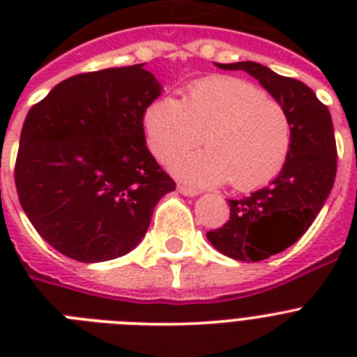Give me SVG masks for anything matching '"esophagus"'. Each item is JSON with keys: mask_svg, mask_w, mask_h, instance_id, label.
Listing matches in <instances>:
<instances>
[{"mask_svg": "<svg viewBox=\"0 0 357 357\" xmlns=\"http://www.w3.org/2000/svg\"><path fill=\"white\" fill-rule=\"evenodd\" d=\"M178 190L183 196H196V195H198V190H196L195 187H187V185H183V183L178 185Z\"/></svg>", "mask_w": 357, "mask_h": 357, "instance_id": "obj_1", "label": "esophagus"}]
</instances>
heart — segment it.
I'll use <instances>...</instances> for the list:
<instances>
[{
  "mask_svg": "<svg viewBox=\"0 0 357 357\" xmlns=\"http://www.w3.org/2000/svg\"><path fill=\"white\" fill-rule=\"evenodd\" d=\"M148 146L157 159L174 157L170 168L185 181L215 185L229 181L235 190H255L282 172L293 144L287 109L248 81L211 75L192 81L183 102L157 98L144 113Z\"/></svg>",
  "mask_w": 357,
  "mask_h": 357,
  "instance_id": "heart-1",
  "label": "heart"
}]
</instances>
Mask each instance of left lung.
<instances>
[{"label": "left lung", "instance_id": "left-lung-1", "mask_svg": "<svg viewBox=\"0 0 357 357\" xmlns=\"http://www.w3.org/2000/svg\"><path fill=\"white\" fill-rule=\"evenodd\" d=\"M244 70L287 109L293 144L285 167L265 189L229 200V220L207 231L218 252L237 261L280 254L310 229L324 206L337 172V146L330 111L302 81L278 75L259 63L217 64Z\"/></svg>", "mask_w": 357, "mask_h": 357}]
</instances>
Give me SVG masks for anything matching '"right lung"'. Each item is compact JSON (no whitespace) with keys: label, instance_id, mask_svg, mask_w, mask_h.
<instances>
[{"label":"right lung","instance_id":"1","mask_svg":"<svg viewBox=\"0 0 357 357\" xmlns=\"http://www.w3.org/2000/svg\"><path fill=\"white\" fill-rule=\"evenodd\" d=\"M162 86L142 64L61 81L25 116L14 183L40 237L81 263L128 254L176 189L146 146Z\"/></svg>","mask_w":357,"mask_h":357}]
</instances>
